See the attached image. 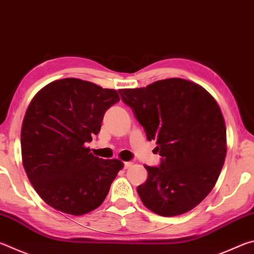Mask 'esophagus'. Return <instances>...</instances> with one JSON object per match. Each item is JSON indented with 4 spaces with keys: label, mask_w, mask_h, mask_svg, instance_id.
<instances>
[{
    "label": "esophagus",
    "mask_w": 254,
    "mask_h": 254,
    "mask_svg": "<svg viewBox=\"0 0 254 254\" xmlns=\"http://www.w3.org/2000/svg\"><path fill=\"white\" fill-rule=\"evenodd\" d=\"M133 165V162L131 161H127V162H124V169H127L130 168V167Z\"/></svg>",
    "instance_id": "esophagus-1"
}]
</instances>
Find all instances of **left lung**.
<instances>
[{"label": "left lung", "instance_id": "left-lung-1", "mask_svg": "<svg viewBox=\"0 0 254 254\" xmlns=\"http://www.w3.org/2000/svg\"><path fill=\"white\" fill-rule=\"evenodd\" d=\"M119 92L162 157L159 167L144 166L148 179L136 188L143 205L167 217L191 210L214 188L226 157L225 121L217 102L183 78Z\"/></svg>", "mask_w": 254, "mask_h": 254}]
</instances>
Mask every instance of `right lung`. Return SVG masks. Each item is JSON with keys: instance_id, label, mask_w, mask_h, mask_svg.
I'll return each instance as SVG.
<instances>
[{"instance_id": "1", "label": "right lung", "mask_w": 254, "mask_h": 254, "mask_svg": "<svg viewBox=\"0 0 254 254\" xmlns=\"http://www.w3.org/2000/svg\"><path fill=\"white\" fill-rule=\"evenodd\" d=\"M119 101L115 89L64 78L46 85L30 102L21 127L23 168L53 208L80 216L104 201L123 162L95 157L85 143Z\"/></svg>"}]
</instances>
